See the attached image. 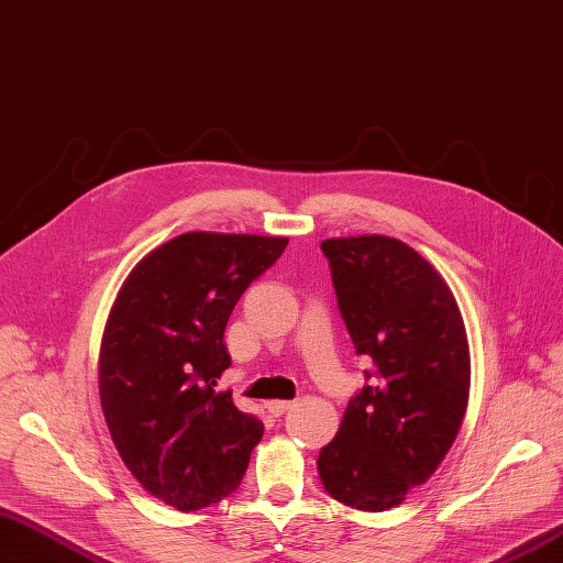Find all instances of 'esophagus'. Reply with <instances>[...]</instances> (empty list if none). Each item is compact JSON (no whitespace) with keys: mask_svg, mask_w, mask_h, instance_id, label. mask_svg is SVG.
I'll use <instances>...</instances> for the list:
<instances>
[{"mask_svg":"<svg viewBox=\"0 0 563 563\" xmlns=\"http://www.w3.org/2000/svg\"><path fill=\"white\" fill-rule=\"evenodd\" d=\"M266 407H268V411H271L273 416H283L287 409L292 407V401H287V399H271Z\"/></svg>","mask_w":563,"mask_h":563,"instance_id":"obj_1","label":"esophagus"}]
</instances>
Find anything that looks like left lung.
I'll return each mask as SVG.
<instances>
[{
    "mask_svg": "<svg viewBox=\"0 0 563 563\" xmlns=\"http://www.w3.org/2000/svg\"><path fill=\"white\" fill-rule=\"evenodd\" d=\"M321 250L354 350L373 358L376 378L350 399L338 435L319 454V473L333 499L385 511L438 471L464 423V316L435 266L407 242L330 238Z\"/></svg>",
    "mask_w": 563,
    "mask_h": 563,
    "instance_id": "obj_1",
    "label": "left lung"
}]
</instances>
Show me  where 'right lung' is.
I'll list each match as a JSON object with an SVG mask.
<instances>
[{
    "label": "right lung",
    "mask_w": 563,
    "mask_h": 563,
    "mask_svg": "<svg viewBox=\"0 0 563 563\" xmlns=\"http://www.w3.org/2000/svg\"><path fill=\"white\" fill-rule=\"evenodd\" d=\"M287 238L183 233L142 256L113 299L99 344V401L135 481L178 511L238 489L264 423L216 380L230 366L225 323Z\"/></svg>",
    "instance_id": "obj_1"
}]
</instances>
